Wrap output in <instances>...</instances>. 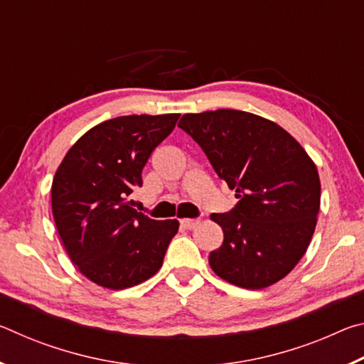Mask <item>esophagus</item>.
<instances>
[{
    "mask_svg": "<svg viewBox=\"0 0 364 364\" xmlns=\"http://www.w3.org/2000/svg\"><path fill=\"white\" fill-rule=\"evenodd\" d=\"M200 221L197 218H183L181 220V226L184 228V230H194V228H197V225H199Z\"/></svg>",
    "mask_w": 364,
    "mask_h": 364,
    "instance_id": "34e87169",
    "label": "esophagus"
}]
</instances>
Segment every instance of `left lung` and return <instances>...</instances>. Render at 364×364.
I'll return each instance as SVG.
<instances>
[{"instance_id": "1", "label": "left lung", "mask_w": 364, "mask_h": 364, "mask_svg": "<svg viewBox=\"0 0 364 364\" xmlns=\"http://www.w3.org/2000/svg\"><path fill=\"white\" fill-rule=\"evenodd\" d=\"M178 127L239 199L231 212L210 215L223 230V244L208 255L215 274L252 291L284 278L316 228L321 183L315 162L278 123L244 110L184 114Z\"/></svg>"}]
</instances>
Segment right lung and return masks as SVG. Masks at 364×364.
Listing matches in <instances>:
<instances>
[{"label": "right lung", "instance_id": "right-lung-1", "mask_svg": "<svg viewBox=\"0 0 364 364\" xmlns=\"http://www.w3.org/2000/svg\"><path fill=\"white\" fill-rule=\"evenodd\" d=\"M180 114L125 115L86 132L56 170L53 217L67 255L95 284L120 291L160 269L178 220H152L133 208V188L152 151Z\"/></svg>", "mask_w": 364, "mask_h": 364}]
</instances>
